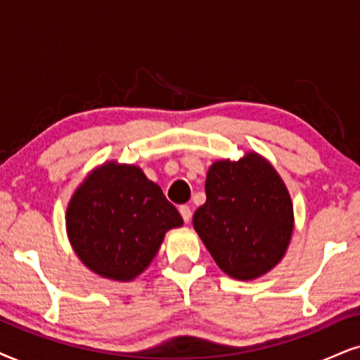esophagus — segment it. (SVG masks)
<instances>
[{"mask_svg":"<svg viewBox=\"0 0 360 360\" xmlns=\"http://www.w3.org/2000/svg\"><path fill=\"white\" fill-rule=\"evenodd\" d=\"M179 212H181V216H183L184 222H189L191 221V216H193V212H191V207L189 206H181L179 207Z\"/></svg>","mask_w":360,"mask_h":360,"instance_id":"obj_1","label":"esophagus"}]
</instances>
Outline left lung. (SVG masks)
Segmentation results:
<instances>
[{"label": "left lung", "instance_id": "obj_1", "mask_svg": "<svg viewBox=\"0 0 360 360\" xmlns=\"http://www.w3.org/2000/svg\"><path fill=\"white\" fill-rule=\"evenodd\" d=\"M194 231L219 269L252 281L274 269L294 233L292 199L279 172L256 151L238 161L217 159L206 176V202Z\"/></svg>", "mask_w": 360, "mask_h": 360}]
</instances>
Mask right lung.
I'll return each instance as SVG.
<instances>
[{
  "instance_id": "obj_1",
  "label": "right lung",
  "mask_w": 360,
  "mask_h": 360,
  "mask_svg": "<svg viewBox=\"0 0 360 360\" xmlns=\"http://www.w3.org/2000/svg\"><path fill=\"white\" fill-rule=\"evenodd\" d=\"M183 217L139 166L106 161L72 193L66 234L79 261L109 281L131 282Z\"/></svg>"
}]
</instances>
